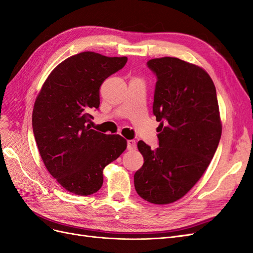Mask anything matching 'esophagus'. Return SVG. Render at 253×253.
<instances>
[{"instance_id":"34e87169","label":"esophagus","mask_w":253,"mask_h":253,"mask_svg":"<svg viewBox=\"0 0 253 253\" xmlns=\"http://www.w3.org/2000/svg\"><path fill=\"white\" fill-rule=\"evenodd\" d=\"M136 141L135 140H127V150L128 151H134V150H136Z\"/></svg>"}]
</instances>
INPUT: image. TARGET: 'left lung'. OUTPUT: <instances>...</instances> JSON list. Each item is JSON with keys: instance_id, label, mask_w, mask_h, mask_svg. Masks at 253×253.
I'll use <instances>...</instances> for the list:
<instances>
[{"instance_id": "obj_1", "label": "left lung", "mask_w": 253, "mask_h": 253, "mask_svg": "<svg viewBox=\"0 0 253 253\" xmlns=\"http://www.w3.org/2000/svg\"><path fill=\"white\" fill-rule=\"evenodd\" d=\"M147 65L157 78L153 114L160 122L159 147L137 143L144 163L134 185L144 201L167 205L200 180L217 149L221 124L215 86L203 68L172 57Z\"/></svg>"}]
</instances>
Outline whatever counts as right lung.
<instances>
[{"mask_svg":"<svg viewBox=\"0 0 253 253\" xmlns=\"http://www.w3.org/2000/svg\"><path fill=\"white\" fill-rule=\"evenodd\" d=\"M126 61L93 51L72 56L50 73L36 99L33 131L40 155L52 177L74 194L96 193L105 166L126 149L124 137L88 125L89 112L100 104L101 84Z\"/></svg>","mask_w":253,"mask_h":253,"instance_id":"add662e5","label":"right lung"}]
</instances>
